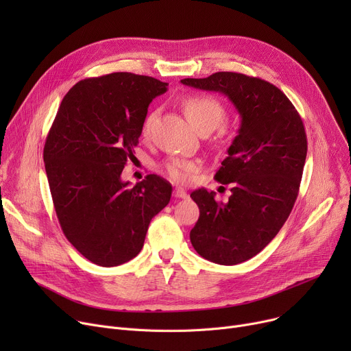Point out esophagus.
<instances>
[{
    "label": "esophagus",
    "mask_w": 351,
    "mask_h": 351,
    "mask_svg": "<svg viewBox=\"0 0 351 351\" xmlns=\"http://www.w3.org/2000/svg\"><path fill=\"white\" fill-rule=\"evenodd\" d=\"M173 196H175V197H179V199H186V197H188V193H186L185 191H183V189H179V188H178V189L173 191Z\"/></svg>",
    "instance_id": "obj_1"
}]
</instances>
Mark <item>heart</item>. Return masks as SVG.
<instances>
[{
  "mask_svg": "<svg viewBox=\"0 0 351 351\" xmlns=\"http://www.w3.org/2000/svg\"><path fill=\"white\" fill-rule=\"evenodd\" d=\"M183 110L191 121V123L199 132H212L226 117V110L223 104L210 95H191L183 101ZM155 119V114L146 117L142 134L145 136L149 135L151 126ZM197 169V162L186 158H172L165 162V171L168 176L178 183H185L189 180L191 173Z\"/></svg>",
  "mask_w": 351,
  "mask_h": 351,
  "instance_id": "1",
  "label": "heart"
}]
</instances>
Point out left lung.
<instances>
[{"label": "left lung", "mask_w": 351, "mask_h": 351, "mask_svg": "<svg viewBox=\"0 0 351 351\" xmlns=\"http://www.w3.org/2000/svg\"><path fill=\"white\" fill-rule=\"evenodd\" d=\"M180 82L222 92L241 114L239 135L215 175L232 195L223 204L206 189L191 193L200 212L191 242L213 263L246 262L279 233L298 199L307 155L303 121L283 92L261 78L216 72Z\"/></svg>", "instance_id": "8db88e82"}]
</instances>
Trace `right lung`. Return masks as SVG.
<instances>
[{"instance_id": "1", "label": "right lung", "mask_w": 351, "mask_h": 351, "mask_svg": "<svg viewBox=\"0 0 351 351\" xmlns=\"http://www.w3.org/2000/svg\"><path fill=\"white\" fill-rule=\"evenodd\" d=\"M168 84L131 72L86 78L64 97L44 146L55 213L65 237L104 267L141 252L151 220L169 204L172 186L147 175L134 188L121 173L152 99Z\"/></svg>"}]
</instances>
